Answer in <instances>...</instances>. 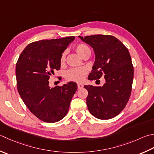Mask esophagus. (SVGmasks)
<instances>
[{"mask_svg": "<svg viewBox=\"0 0 154 154\" xmlns=\"http://www.w3.org/2000/svg\"><path fill=\"white\" fill-rule=\"evenodd\" d=\"M77 87H78V89H82L83 87V85H81V84H78V85H77Z\"/></svg>", "mask_w": 154, "mask_h": 154, "instance_id": "34e87169", "label": "esophagus"}]
</instances>
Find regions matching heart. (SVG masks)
I'll list each match as a JSON object with an SVG mask.
<instances>
[{
    "label": "heart",
    "instance_id": "1",
    "mask_svg": "<svg viewBox=\"0 0 154 154\" xmlns=\"http://www.w3.org/2000/svg\"><path fill=\"white\" fill-rule=\"evenodd\" d=\"M75 50L76 51L78 55L81 57H84L87 53H91V50L89 47L85 44L80 43L77 45L75 47ZM65 52L63 53L61 57H60V63L63 64L65 61ZM87 74V70L86 68L84 67H77V68H72L69 69L65 73L66 79L69 81H75V82H81L86 75Z\"/></svg>",
    "mask_w": 154,
    "mask_h": 154
}]
</instances>
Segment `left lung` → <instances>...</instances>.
<instances>
[{"label": "left lung", "mask_w": 154, "mask_h": 154, "mask_svg": "<svg viewBox=\"0 0 154 154\" xmlns=\"http://www.w3.org/2000/svg\"><path fill=\"white\" fill-rule=\"evenodd\" d=\"M95 54L89 80L104 76L102 87L84 86L88 91L86 102L89 112L99 119H109L124 109L130 97L134 67L128 48L111 35H95L80 37Z\"/></svg>", "instance_id": "obj_1"}]
</instances>
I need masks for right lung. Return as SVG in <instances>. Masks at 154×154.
Returning <instances> with one entry per match:
<instances>
[{
	"mask_svg": "<svg viewBox=\"0 0 154 154\" xmlns=\"http://www.w3.org/2000/svg\"><path fill=\"white\" fill-rule=\"evenodd\" d=\"M74 39L68 37L33 42L25 47L17 62L20 97L31 112L45 122H57L67 115L77 89L74 82L50 88L48 81L54 71L60 69V57Z\"/></svg>",
	"mask_w": 154,
	"mask_h": 154,
	"instance_id": "add662e5",
	"label": "right lung"
}]
</instances>
